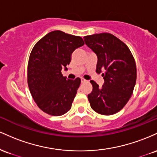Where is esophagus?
I'll use <instances>...</instances> for the list:
<instances>
[{"instance_id":"obj_1","label":"esophagus","mask_w":157,"mask_h":157,"mask_svg":"<svg viewBox=\"0 0 157 157\" xmlns=\"http://www.w3.org/2000/svg\"><path fill=\"white\" fill-rule=\"evenodd\" d=\"M81 81H82V83H85L87 82V80H85L84 78H81Z\"/></svg>"}]
</instances>
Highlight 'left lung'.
<instances>
[{
  "instance_id": "8db88e82",
  "label": "left lung",
  "mask_w": 157,
  "mask_h": 157,
  "mask_svg": "<svg viewBox=\"0 0 157 157\" xmlns=\"http://www.w3.org/2000/svg\"><path fill=\"white\" fill-rule=\"evenodd\" d=\"M88 47L98 58L96 70L101 74L102 87L90 81L93 90L87 97L91 108L101 115H113L123 108L133 93L136 81V67L131 50L110 33L84 37Z\"/></svg>"
}]
</instances>
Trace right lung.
I'll use <instances>...</instances> for the list:
<instances>
[{
	"label": "right lung",
	"instance_id": "right-lung-1",
	"mask_svg": "<svg viewBox=\"0 0 157 157\" xmlns=\"http://www.w3.org/2000/svg\"><path fill=\"white\" fill-rule=\"evenodd\" d=\"M84 44L81 37L56 30L44 36L33 48L27 82L33 99L42 111L59 117L70 110L81 79H67L61 70H67L73 51Z\"/></svg>",
	"mask_w": 157,
	"mask_h": 157
}]
</instances>
